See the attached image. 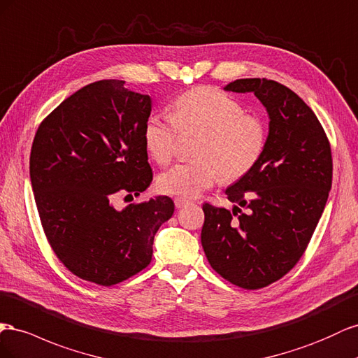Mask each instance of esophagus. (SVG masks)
I'll return each mask as SVG.
<instances>
[{
  "label": "esophagus",
  "mask_w": 358,
  "mask_h": 358,
  "mask_svg": "<svg viewBox=\"0 0 358 358\" xmlns=\"http://www.w3.org/2000/svg\"><path fill=\"white\" fill-rule=\"evenodd\" d=\"M176 207L177 208H182V207H186V206H189L190 203V201H187V199H185V198H176Z\"/></svg>",
  "instance_id": "34e87169"
}]
</instances>
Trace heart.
<instances>
[{"label":"heart","instance_id":"obj_1","mask_svg":"<svg viewBox=\"0 0 358 358\" xmlns=\"http://www.w3.org/2000/svg\"><path fill=\"white\" fill-rule=\"evenodd\" d=\"M199 131L193 155L159 177L160 192L195 198L220 177L231 182L249 173L267 145L264 121L246 114L243 105L224 91L195 87L181 93L171 105V117L151 114L142 130L148 155L160 165L176 156L178 135Z\"/></svg>","mask_w":358,"mask_h":358}]
</instances>
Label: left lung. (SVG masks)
<instances>
[{"mask_svg":"<svg viewBox=\"0 0 358 358\" xmlns=\"http://www.w3.org/2000/svg\"><path fill=\"white\" fill-rule=\"evenodd\" d=\"M253 93L267 108V145L253 169L227 189L232 211L203 203L201 243L223 279L261 289L300 261L331 189L329 138L313 110L271 79H237L224 87Z\"/></svg>","mask_w":358,"mask_h":358,"instance_id":"1","label":"left lung"}]
</instances>
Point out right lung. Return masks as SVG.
I'll use <instances>...</instances> for the list:
<instances>
[{
  "instance_id": "1",
  "label": "right lung",
  "mask_w": 358,
  "mask_h": 358,
  "mask_svg": "<svg viewBox=\"0 0 358 358\" xmlns=\"http://www.w3.org/2000/svg\"><path fill=\"white\" fill-rule=\"evenodd\" d=\"M151 99L105 79L67 97L40 122L29 177L45 236L79 279L112 287L151 262L152 241L171 219L168 196L115 210L152 181L142 130ZM124 198V199H126Z\"/></svg>"
}]
</instances>
